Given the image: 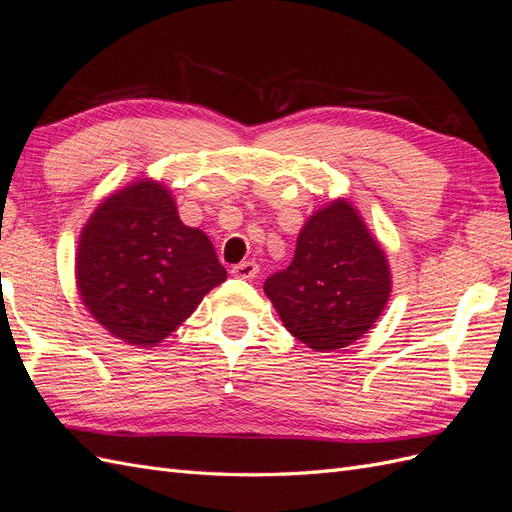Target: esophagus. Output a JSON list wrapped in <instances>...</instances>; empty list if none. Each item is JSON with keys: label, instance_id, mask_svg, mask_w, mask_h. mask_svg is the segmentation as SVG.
I'll list each match as a JSON object with an SVG mask.
<instances>
[{"label": "esophagus", "instance_id": "1", "mask_svg": "<svg viewBox=\"0 0 512 512\" xmlns=\"http://www.w3.org/2000/svg\"><path fill=\"white\" fill-rule=\"evenodd\" d=\"M258 265L254 260H245V262H239L237 267H232V275L239 277V280H254V277L258 275Z\"/></svg>", "mask_w": 512, "mask_h": 512}]
</instances>
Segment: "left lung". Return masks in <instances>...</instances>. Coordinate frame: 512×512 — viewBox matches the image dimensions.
Segmentation results:
<instances>
[{"instance_id":"8db88e82","label":"left lung","mask_w":512,"mask_h":512,"mask_svg":"<svg viewBox=\"0 0 512 512\" xmlns=\"http://www.w3.org/2000/svg\"><path fill=\"white\" fill-rule=\"evenodd\" d=\"M391 288L389 260L346 198L309 215L290 267L265 282L284 327L316 352L361 339L382 316Z\"/></svg>"}]
</instances>
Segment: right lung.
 I'll return each mask as SVG.
<instances>
[{"mask_svg":"<svg viewBox=\"0 0 512 512\" xmlns=\"http://www.w3.org/2000/svg\"><path fill=\"white\" fill-rule=\"evenodd\" d=\"M76 290L98 324L151 348L226 280L203 230L179 220L164 183L138 179L96 207L76 247Z\"/></svg>","mask_w":512,"mask_h":512,"instance_id":"add662e5","label":"right lung"}]
</instances>
